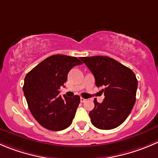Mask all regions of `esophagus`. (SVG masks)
Segmentation results:
<instances>
[{
  "mask_svg": "<svg viewBox=\"0 0 158 158\" xmlns=\"http://www.w3.org/2000/svg\"><path fill=\"white\" fill-rule=\"evenodd\" d=\"M85 101H86V99L84 98H81V102H85Z\"/></svg>",
  "mask_w": 158,
  "mask_h": 158,
  "instance_id": "34e87169",
  "label": "esophagus"
}]
</instances>
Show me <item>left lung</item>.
Listing matches in <instances>:
<instances>
[{
  "mask_svg": "<svg viewBox=\"0 0 158 158\" xmlns=\"http://www.w3.org/2000/svg\"><path fill=\"white\" fill-rule=\"evenodd\" d=\"M92 72L97 87H104L105 99L94 100V108L89 112L91 122L100 130H112L127 119L136 102L137 79L135 73L109 56L81 57Z\"/></svg>",
  "mask_w": 158,
  "mask_h": 158,
  "instance_id": "obj_1",
  "label": "left lung"
}]
</instances>
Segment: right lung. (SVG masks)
Masks as SVG:
<instances>
[{
    "label": "right lung",
    "mask_w": 158,
    "mask_h": 158,
    "mask_svg": "<svg viewBox=\"0 0 158 158\" xmlns=\"http://www.w3.org/2000/svg\"><path fill=\"white\" fill-rule=\"evenodd\" d=\"M82 62L74 56L52 55L39 64L25 77L23 91L28 109L42 127L59 131L70 127L80 97H61L59 89L72 67Z\"/></svg>",
    "instance_id": "right-lung-1"
}]
</instances>
